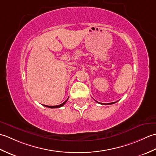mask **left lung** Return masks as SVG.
Returning a JSON list of instances; mask_svg holds the SVG:
<instances>
[{
  "label": "left lung",
  "mask_w": 156,
  "mask_h": 156,
  "mask_svg": "<svg viewBox=\"0 0 156 156\" xmlns=\"http://www.w3.org/2000/svg\"><path fill=\"white\" fill-rule=\"evenodd\" d=\"M98 103H99V104H101V103H100V102H97ZM116 102H111V103H107V104H106V105H112V104H114V103H115ZM104 105H105V104H104Z\"/></svg>",
  "instance_id": "1"
}]
</instances>
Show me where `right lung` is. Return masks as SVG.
Masks as SVG:
<instances>
[{
	"instance_id": "obj_1",
	"label": "right lung",
	"mask_w": 156,
	"mask_h": 156,
	"mask_svg": "<svg viewBox=\"0 0 156 156\" xmlns=\"http://www.w3.org/2000/svg\"><path fill=\"white\" fill-rule=\"evenodd\" d=\"M68 99L67 100H66L65 102H63V103H62V104H60L59 105H56V106H47V105H44L45 107H48V108H59V107H62L63 105H64L66 102H67V101H68Z\"/></svg>"
}]
</instances>
